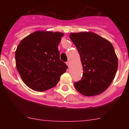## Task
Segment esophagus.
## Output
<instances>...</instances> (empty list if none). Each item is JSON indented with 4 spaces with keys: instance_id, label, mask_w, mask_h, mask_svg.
Wrapping results in <instances>:
<instances>
[{
    "instance_id": "esophagus-1",
    "label": "esophagus",
    "mask_w": 129,
    "mask_h": 129,
    "mask_svg": "<svg viewBox=\"0 0 129 129\" xmlns=\"http://www.w3.org/2000/svg\"><path fill=\"white\" fill-rule=\"evenodd\" d=\"M67 64L68 65V68H70V61H67Z\"/></svg>"
}]
</instances>
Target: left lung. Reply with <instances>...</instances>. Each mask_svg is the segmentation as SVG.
<instances>
[{
    "label": "left lung",
    "instance_id": "left-lung-1",
    "mask_svg": "<svg viewBox=\"0 0 129 129\" xmlns=\"http://www.w3.org/2000/svg\"><path fill=\"white\" fill-rule=\"evenodd\" d=\"M70 38L80 55L83 77L74 87L82 95L94 96L108 88L118 70V57L108 40L91 31L71 33Z\"/></svg>",
    "mask_w": 129,
    "mask_h": 129
}]
</instances>
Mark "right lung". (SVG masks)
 I'll list each match as a JSON object with an SVG mask.
<instances>
[{
  "instance_id": "add662e5",
  "label": "right lung",
  "mask_w": 129,
  "mask_h": 129,
  "mask_svg": "<svg viewBox=\"0 0 129 129\" xmlns=\"http://www.w3.org/2000/svg\"><path fill=\"white\" fill-rule=\"evenodd\" d=\"M63 33L37 31L24 37L15 51L22 80L31 89L43 92L54 87L68 67L60 60L58 45Z\"/></svg>"
}]
</instances>
